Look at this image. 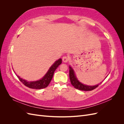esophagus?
<instances>
[{
  "label": "esophagus",
  "mask_w": 124,
  "mask_h": 124,
  "mask_svg": "<svg viewBox=\"0 0 124 124\" xmlns=\"http://www.w3.org/2000/svg\"><path fill=\"white\" fill-rule=\"evenodd\" d=\"M68 60H69V58H68V57H67V56H63V57H62V61H63V62H67L68 61Z\"/></svg>",
  "instance_id": "1"
}]
</instances>
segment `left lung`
<instances>
[{
	"label": "left lung",
	"mask_w": 124,
	"mask_h": 124,
	"mask_svg": "<svg viewBox=\"0 0 124 124\" xmlns=\"http://www.w3.org/2000/svg\"><path fill=\"white\" fill-rule=\"evenodd\" d=\"M69 78H70V82H71V84L72 85V86H73V87L74 88H76L78 89L81 90V91H91L93 89H95L96 87H98L100 84L102 83V82H101V83H100V84H98L96 85H93V86L87 85H85L84 84H82L81 82H80L78 80L73 68L71 67V66H69ZM107 77V76L106 77V78Z\"/></svg>",
	"instance_id": "8db88e82"
}]
</instances>
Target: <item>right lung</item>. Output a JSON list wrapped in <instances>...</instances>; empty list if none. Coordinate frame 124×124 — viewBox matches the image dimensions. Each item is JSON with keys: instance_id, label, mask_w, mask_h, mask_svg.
Instances as JSON below:
<instances>
[{"instance_id": "obj_1", "label": "right lung", "mask_w": 124, "mask_h": 124, "mask_svg": "<svg viewBox=\"0 0 124 124\" xmlns=\"http://www.w3.org/2000/svg\"><path fill=\"white\" fill-rule=\"evenodd\" d=\"M62 62V59L61 58H59L57 61H55L54 63L52 65L49 69L48 70L46 74L44 75V76L40 79L39 80L36 81H27L24 79H23L22 78H21L19 76H17L15 72L14 73L17 76L18 79L22 82V83L24 84L27 87L33 88V89H40L42 88H44L46 87L51 82L52 78H53L54 73L55 72V70L58 68V67L61 64Z\"/></svg>"}]
</instances>
